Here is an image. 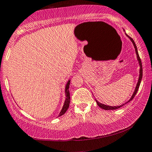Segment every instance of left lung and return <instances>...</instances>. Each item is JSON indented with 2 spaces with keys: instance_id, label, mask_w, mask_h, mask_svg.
Masks as SVG:
<instances>
[{
  "instance_id": "left-lung-1",
  "label": "left lung",
  "mask_w": 152,
  "mask_h": 152,
  "mask_svg": "<svg viewBox=\"0 0 152 152\" xmlns=\"http://www.w3.org/2000/svg\"><path fill=\"white\" fill-rule=\"evenodd\" d=\"M128 37H129V36H128V35H126ZM129 38L131 39V41H132V43H133L134 46V48H135V50H136V53H137V58L138 60H139V65H140V74H139V81H138V83H137V86H136V89L134 91L133 95H132V98L130 99V100L129 101V102H130V101H132V99H134V97L135 96V95L137 94V91H138V89H139V86H140V83H141V81H142V75H143V69H142V61H141V58L140 57H139V53H138V50H137V46H136L135 43H134V40L132 39V38L129 37ZM96 103L97 104H98V106H99L100 108H102V109H104V110H114V109H117L118 108L121 107L122 106H106V105H104V104H101V103H99V102H97L96 101Z\"/></svg>"
}]
</instances>
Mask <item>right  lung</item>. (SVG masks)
<instances>
[{
    "instance_id": "right-lung-1",
    "label": "right lung",
    "mask_w": 152,
    "mask_h": 152,
    "mask_svg": "<svg viewBox=\"0 0 152 152\" xmlns=\"http://www.w3.org/2000/svg\"><path fill=\"white\" fill-rule=\"evenodd\" d=\"M69 85H70V81H69V82L67 83L66 86V100L65 102H64V105L63 106V109L61 110V111L59 114L58 116H62L66 113V111H67V109H69V104H70V93H69Z\"/></svg>"
}]
</instances>
